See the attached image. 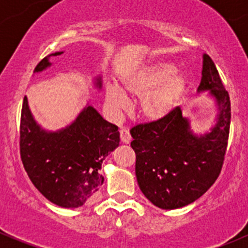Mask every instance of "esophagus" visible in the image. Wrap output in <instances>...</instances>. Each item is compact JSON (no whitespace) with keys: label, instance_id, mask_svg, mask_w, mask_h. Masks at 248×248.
<instances>
[{"label":"esophagus","instance_id":"34e87169","mask_svg":"<svg viewBox=\"0 0 248 248\" xmlns=\"http://www.w3.org/2000/svg\"><path fill=\"white\" fill-rule=\"evenodd\" d=\"M120 138H121V141L124 142V144H129V142L132 141V137L127 128L120 129Z\"/></svg>","mask_w":248,"mask_h":248}]
</instances>
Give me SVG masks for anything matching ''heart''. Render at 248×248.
Masks as SVG:
<instances>
[{"instance_id": "1", "label": "heart", "mask_w": 248, "mask_h": 248, "mask_svg": "<svg viewBox=\"0 0 248 248\" xmlns=\"http://www.w3.org/2000/svg\"><path fill=\"white\" fill-rule=\"evenodd\" d=\"M168 62H155L121 79L122 87L131 96L140 98L139 115L147 122H161L171 115L188 87L187 77L172 72ZM106 101L114 111L127 106V96L117 85L108 84Z\"/></svg>"}]
</instances>
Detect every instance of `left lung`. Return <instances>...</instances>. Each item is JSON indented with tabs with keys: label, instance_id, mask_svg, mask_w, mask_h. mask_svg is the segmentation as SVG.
Wrapping results in <instances>:
<instances>
[{
	"label": "left lung",
	"instance_id": "obj_1",
	"mask_svg": "<svg viewBox=\"0 0 248 248\" xmlns=\"http://www.w3.org/2000/svg\"><path fill=\"white\" fill-rule=\"evenodd\" d=\"M198 92L209 91L218 107L216 124L204 134L191 129L176 107L161 122L131 129L136 175L144 196L164 210L191 204L215 184L223 166L231 127V99L209 55H202Z\"/></svg>",
	"mask_w": 248,
	"mask_h": 248
}]
</instances>
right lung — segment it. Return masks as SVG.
I'll return each instance as SVG.
<instances>
[{
    "mask_svg": "<svg viewBox=\"0 0 248 248\" xmlns=\"http://www.w3.org/2000/svg\"><path fill=\"white\" fill-rule=\"evenodd\" d=\"M44 57L34 73L51 66ZM96 86L102 87L101 77ZM120 142L117 126L106 121L98 111L87 106L66 128L47 132L33 119L25 96L20 120V156L32 184L44 197L61 207L82 206L101 188L99 174L104 158Z\"/></svg>",
    "mask_w": 248,
    "mask_h": 248,
    "instance_id": "obj_1",
    "label": "right lung"
}]
</instances>
